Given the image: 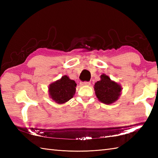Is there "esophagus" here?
Wrapping results in <instances>:
<instances>
[{
    "label": "esophagus",
    "mask_w": 158,
    "mask_h": 158,
    "mask_svg": "<svg viewBox=\"0 0 158 158\" xmlns=\"http://www.w3.org/2000/svg\"><path fill=\"white\" fill-rule=\"evenodd\" d=\"M80 85H89L90 82L89 81H83L80 83Z\"/></svg>",
    "instance_id": "esophagus-1"
}]
</instances>
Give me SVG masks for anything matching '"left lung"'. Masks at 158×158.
<instances>
[{
	"label": "left lung",
	"mask_w": 158,
	"mask_h": 158,
	"mask_svg": "<svg viewBox=\"0 0 158 158\" xmlns=\"http://www.w3.org/2000/svg\"><path fill=\"white\" fill-rule=\"evenodd\" d=\"M101 80L95 83V93L100 102L105 104H112L118 99L122 92V88L110 80L109 77L103 74L100 76Z\"/></svg>",
	"instance_id": "8db88e82"
}]
</instances>
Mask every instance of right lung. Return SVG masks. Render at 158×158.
<instances>
[{"mask_svg": "<svg viewBox=\"0 0 158 158\" xmlns=\"http://www.w3.org/2000/svg\"><path fill=\"white\" fill-rule=\"evenodd\" d=\"M76 86L75 81L65 75L49 85V96L57 103H64L73 98Z\"/></svg>", "mask_w": 158, "mask_h": 158, "instance_id": "add662e5", "label": "right lung"}]
</instances>
